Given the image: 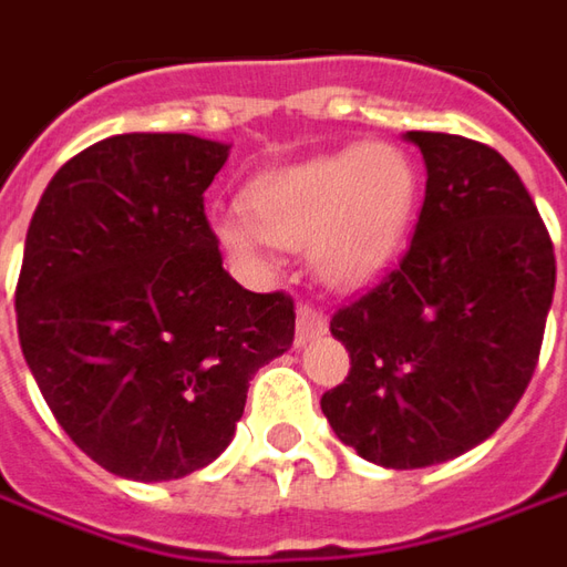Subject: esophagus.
I'll return each instance as SVG.
<instances>
[{
  "label": "esophagus",
  "instance_id": "34e87169",
  "mask_svg": "<svg viewBox=\"0 0 567 567\" xmlns=\"http://www.w3.org/2000/svg\"><path fill=\"white\" fill-rule=\"evenodd\" d=\"M328 333V318L311 306H299L296 309V346H309L311 340Z\"/></svg>",
  "mask_w": 567,
  "mask_h": 567
}]
</instances>
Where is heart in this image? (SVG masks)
<instances>
[{
	"label": "heart",
	"mask_w": 567,
	"mask_h": 567,
	"mask_svg": "<svg viewBox=\"0 0 567 567\" xmlns=\"http://www.w3.org/2000/svg\"><path fill=\"white\" fill-rule=\"evenodd\" d=\"M421 174L390 143H364L265 171L243 189L246 218H221L227 256L268 271L277 249H306L330 290H362L396 261L415 224Z\"/></svg>",
	"instance_id": "obj_1"
}]
</instances>
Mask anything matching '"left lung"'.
Segmentation results:
<instances>
[{
    "instance_id": "1",
    "label": "left lung",
    "mask_w": 567,
    "mask_h": 567,
    "mask_svg": "<svg viewBox=\"0 0 567 567\" xmlns=\"http://www.w3.org/2000/svg\"><path fill=\"white\" fill-rule=\"evenodd\" d=\"M427 189L415 237L374 290L330 318L349 378L321 396L333 434L383 468L474 450L524 396L556 290L553 239L496 150L409 131Z\"/></svg>"
}]
</instances>
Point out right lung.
<instances>
[{"instance_id": "1", "label": "right lung", "mask_w": 567, "mask_h": 567, "mask_svg": "<svg viewBox=\"0 0 567 567\" xmlns=\"http://www.w3.org/2000/svg\"><path fill=\"white\" fill-rule=\"evenodd\" d=\"M230 155L189 133H121L49 181L14 292L30 374L64 434L127 481L212 465L261 364L292 346L284 292L224 271L203 193Z\"/></svg>"}]
</instances>
